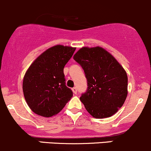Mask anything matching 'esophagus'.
<instances>
[{"instance_id": "34e87169", "label": "esophagus", "mask_w": 151, "mask_h": 151, "mask_svg": "<svg viewBox=\"0 0 151 151\" xmlns=\"http://www.w3.org/2000/svg\"><path fill=\"white\" fill-rule=\"evenodd\" d=\"M72 91H73L74 94H77V88H76V87H74V88H72Z\"/></svg>"}]
</instances>
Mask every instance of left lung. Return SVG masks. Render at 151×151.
Masks as SVG:
<instances>
[{
  "instance_id": "obj_1",
  "label": "left lung",
  "mask_w": 151,
  "mask_h": 151,
  "mask_svg": "<svg viewBox=\"0 0 151 151\" xmlns=\"http://www.w3.org/2000/svg\"><path fill=\"white\" fill-rule=\"evenodd\" d=\"M73 59L82 67L87 79V91L80 97L86 110L95 119L114 115L128 94V78L124 68L99 46L82 47Z\"/></svg>"
}]
</instances>
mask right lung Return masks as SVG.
Segmentation results:
<instances>
[{
    "mask_svg": "<svg viewBox=\"0 0 151 151\" xmlns=\"http://www.w3.org/2000/svg\"><path fill=\"white\" fill-rule=\"evenodd\" d=\"M75 50L76 48L63 45L52 46L38 56L26 71L23 93L35 114L52 117L70 100L73 91L65 85L63 70Z\"/></svg>",
    "mask_w": 151,
    "mask_h": 151,
    "instance_id": "1",
    "label": "right lung"
}]
</instances>
